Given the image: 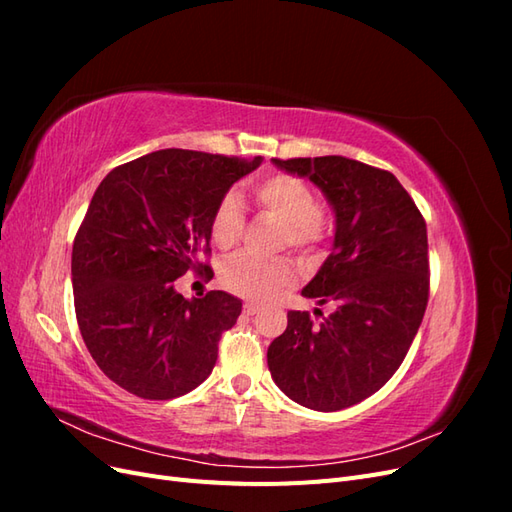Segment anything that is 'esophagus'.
<instances>
[{
    "label": "esophagus",
    "instance_id": "esophagus-1",
    "mask_svg": "<svg viewBox=\"0 0 512 512\" xmlns=\"http://www.w3.org/2000/svg\"><path fill=\"white\" fill-rule=\"evenodd\" d=\"M258 305L256 303H252V301H247V303H243V314H247V316H254V314H258Z\"/></svg>",
    "mask_w": 512,
    "mask_h": 512
}]
</instances>
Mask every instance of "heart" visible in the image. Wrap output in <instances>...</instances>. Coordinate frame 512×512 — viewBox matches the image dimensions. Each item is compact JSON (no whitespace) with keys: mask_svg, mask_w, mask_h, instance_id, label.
<instances>
[{"mask_svg":"<svg viewBox=\"0 0 512 512\" xmlns=\"http://www.w3.org/2000/svg\"><path fill=\"white\" fill-rule=\"evenodd\" d=\"M256 205L282 222L280 245L312 252L324 239V222L318 200L309 185L297 177L273 175L260 179L252 188ZM245 215L241 200L226 194L211 215V239L220 250H230L243 235ZM294 265L288 258L260 260L250 254L232 256L220 271L222 286L247 299H269L277 290L292 284Z\"/></svg>","mask_w":512,"mask_h":512,"instance_id":"b5f03b06","label":"heart"}]
</instances>
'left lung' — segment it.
<instances>
[{"instance_id":"left-lung-1","label":"left lung","mask_w":512,"mask_h":512,"mask_svg":"<svg viewBox=\"0 0 512 512\" xmlns=\"http://www.w3.org/2000/svg\"><path fill=\"white\" fill-rule=\"evenodd\" d=\"M307 177L335 211L333 252L301 294L333 312H288L267 350L275 384L297 404L335 412L374 395L404 363L429 299L427 226L389 170L344 156L273 160Z\"/></svg>"}]
</instances>
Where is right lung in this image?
<instances>
[{"mask_svg":"<svg viewBox=\"0 0 512 512\" xmlns=\"http://www.w3.org/2000/svg\"><path fill=\"white\" fill-rule=\"evenodd\" d=\"M262 158L162 149L108 173L72 247L74 309L96 365L143 399H175L205 382L218 342L241 314L222 290L185 299V271L211 247V215Z\"/></svg>","mask_w":512,"mask_h":512,"instance_id":"add662e5","label":"right lung"}]
</instances>
